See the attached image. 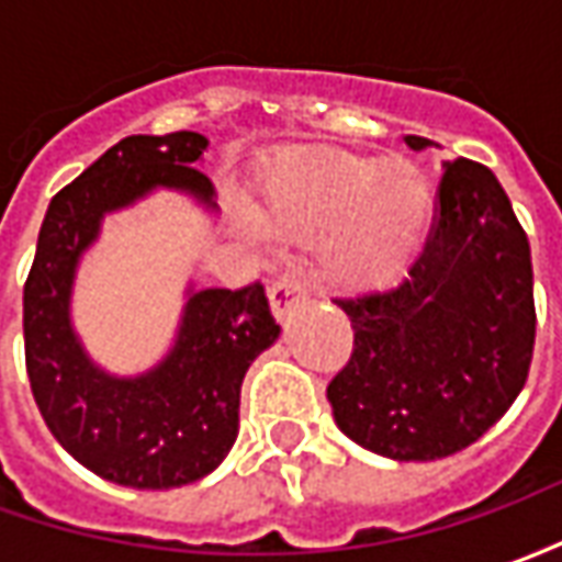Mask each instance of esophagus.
<instances>
[{"instance_id":"1","label":"esophagus","mask_w":562,"mask_h":562,"mask_svg":"<svg viewBox=\"0 0 562 562\" xmlns=\"http://www.w3.org/2000/svg\"><path fill=\"white\" fill-rule=\"evenodd\" d=\"M306 294V285L304 280H301V273L297 270H285V273H280L277 277V282L270 285V310H273V316L282 318L289 310H292L301 297Z\"/></svg>"}]
</instances>
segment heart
<instances>
[{"label":"heart","mask_w":562,"mask_h":562,"mask_svg":"<svg viewBox=\"0 0 562 562\" xmlns=\"http://www.w3.org/2000/svg\"><path fill=\"white\" fill-rule=\"evenodd\" d=\"M430 222V189L413 165L306 149L261 180L252 225L280 244H316L325 285L379 292L401 280Z\"/></svg>","instance_id":"b5f03b06"}]
</instances>
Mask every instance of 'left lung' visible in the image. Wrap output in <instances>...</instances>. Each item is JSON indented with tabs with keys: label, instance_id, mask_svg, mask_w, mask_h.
<instances>
[{
	"label": "left lung",
	"instance_id": "left-lung-1",
	"mask_svg": "<svg viewBox=\"0 0 562 562\" xmlns=\"http://www.w3.org/2000/svg\"><path fill=\"white\" fill-rule=\"evenodd\" d=\"M337 306L355 346L328 401L352 442L391 460H439L491 430L524 389L536 342L530 240L494 171L448 161L409 277Z\"/></svg>",
	"mask_w": 562,
	"mask_h": 562
}]
</instances>
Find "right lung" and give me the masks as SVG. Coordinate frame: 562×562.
<instances>
[{
  "label": "right lung",
  "mask_w": 562,
  "mask_h": 562,
  "mask_svg": "<svg viewBox=\"0 0 562 562\" xmlns=\"http://www.w3.org/2000/svg\"><path fill=\"white\" fill-rule=\"evenodd\" d=\"M204 149L198 132L114 144L54 195L23 285L26 373L44 424L78 463L123 487L168 491L216 470L237 439L246 370L280 337L261 282L189 289L171 352L140 376L102 370L71 328L75 273L104 213L153 189L216 210L213 183L195 168Z\"/></svg>",
  "instance_id": "add662e5"
}]
</instances>
